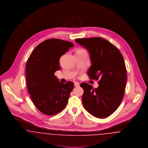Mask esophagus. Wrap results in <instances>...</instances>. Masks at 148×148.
<instances>
[{
    "mask_svg": "<svg viewBox=\"0 0 148 148\" xmlns=\"http://www.w3.org/2000/svg\"><path fill=\"white\" fill-rule=\"evenodd\" d=\"M80 85V84L78 83V82H75L74 83V86H75V87H77V86H79Z\"/></svg>",
    "mask_w": 148,
    "mask_h": 148,
    "instance_id": "obj_1",
    "label": "esophagus"
}]
</instances>
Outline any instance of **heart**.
<instances>
[{"label": "heart", "instance_id": "1", "mask_svg": "<svg viewBox=\"0 0 148 148\" xmlns=\"http://www.w3.org/2000/svg\"><path fill=\"white\" fill-rule=\"evenodd\" d=\"M83 49H82V48H79L77 50V51H80V50H83Z\"/></svg>", "mask_w": 148, "mask_h": 148}]
</instances>
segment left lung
<instances>
[{
    "instance_id": "1",
    "label": "left lung",
    "mask_w": 148,
    "mask_h": 148,
    "mask_svg": "<svg viewBox=\"0 0 148 148\" xmlns=\"http://www.w3.org/2000/svg\"><path fill=\"white\" fill-rule=\"evenodd\" d=\"M90 54L92 65L87 72L90 79L98 80L99 86L82 83L85 109L98 118L112 114L120 106L127 83V69L119 50L105 39L95 37L75 40Z\"/></svg>"
}]
</instances>
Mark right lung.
<instances>
[{"label": "right lung", "mask_w": 148, "mask_h": 148, "mask_svg": "<svg viewBox=\"0 0 148 148\" xmlns=\"http://www.w3.org/2000/svg\"><path fill=\"white\" fill-rule=\"evenodd\" d=\"M74 44L52 38L40 43L29 57L25 66L27 85L36 108L47 115L60 112L66 106L74 83L58 81L54 75L60 68L59 59Z\"/></svg>", "instance_id": "1"}]
</instances>
